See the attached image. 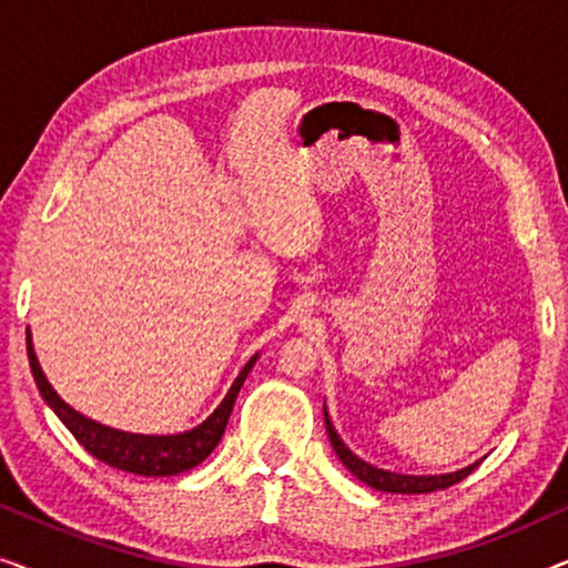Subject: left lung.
Returning <instances> with one entry per match:
<instances>
[{"label":"left lung","mask_w":568,"mask_h":568,"mask_svg":"<svg viewBox=\"0 0 568 568\" xmlns=\"http://www.w3.org/2000/svg\"><path fill=\"white\" fill-rule=\"evenodd\" d=\"M325 432H328V439H331L333 449H336L338 460L344 463L346 468L362 480V484H367V486L377 488V491H385V494H432V491H439V488H449V486L460 484V480L468 478L478 465L476 463V465H470V468L449 473V476H398V473L377 470L364 460H359V457H356L352 449H348L344 442H341L336 429H333L328 410H325Z\"/></svg>","instance_id":"8db88e82"}]
</instances>
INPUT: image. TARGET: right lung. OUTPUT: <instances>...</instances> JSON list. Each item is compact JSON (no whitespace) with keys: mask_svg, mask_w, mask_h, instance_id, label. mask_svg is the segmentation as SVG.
I'll return each instance as SVG.
<instances>
[{"mask_svg":"<svg viewBox=\"0 0 568 568\" xmlns=\"http://www.w3.org/2000/svg\"><path fill=\"white\" fill-rule=\"evenodd\" d=\"M28 362L30 369H33L36 385L41 390L43 400L49 403L69 432L74 434V439L88 449L92 457H98L100 463L111 465L115 470L134 473V476H146V478H160V476H178V473H185L196 468L199 463H204L212 449L220 445L224 429H227L232 406H235V398L243 387L247 372L253 369L255 356L245 364L243 372H240L235 385L230 387V393L224 395L220 408L214 410L212 416L206 418L204 424H199L196 429L185 434H173V437H146V434H126L108 429L103 424L90 422L82 414H77L74 408H69L64 400L59 398L57 390L45 379L41 364H38L33 346H30V333H28Z\"/></svg>","mask_w":568,"mask_h":568,"instance_id":"right-lung-1","label":"right lung"}]
</instances>
